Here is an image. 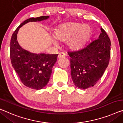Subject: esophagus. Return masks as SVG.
<instances>
[{
	"label": "esophagus",
	"instance_id": "esophagus-1",
	"mask_svg": "<svg viewBox=\"0 0 123 123\" xmlns=\"http://www.w3.org/2000/svg\"><path fill=\"white\" fill-rule=\"evenodd\" d=\"M66 56V54L64 53V52H60L58 54V57L60 58H63V57H65Z\"/></svg>",
	"mask_w": 123,
	"mask_h": 123
}]
</instances>
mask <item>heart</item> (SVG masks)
<instances>
[{"mask_svg":"<svg viewBox=\"0 0 123 123\" xmlns=\"http://www.w3.org/2000/svg\"><path fill=\"white\" fill-rule=\"evenodd\" d=\"M92 31L90 27L77 23H69L61 26L54 33L56 39L66 41L68 47L72 50H78L84 45L90 38ZM54 43L56 44L54 41Z\"/></svg>","mask_w":123,"mask_h":123,"instance_id":"b5f03b06","label":"heart"}]
</instances>
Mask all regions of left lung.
Returning <instances> with one entry per match:
<instances>
[{"label":"left lung","instance_id":"left-lung-1","mask_svg":"<svg viewBox=\"0 0 123 123\" xmlns=\"http://www.w3.org/2000/svg\"><path fill=\"white\" fill-rule=\"evenodd\" d=\"M97 39L75 51H69L73 82L79 89L94 86L108 67L111 56V40L102 28Z\"/></svg>","mask_w":123,"mask_h":123}]
</instances>
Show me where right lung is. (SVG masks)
Listing matches in <instances>:
<instances>
[{
  "label": "right lung",
  "mask_w": 123,
  "mask_h": 123,
  "mask_svg": "<svg viewBox=\"0 0 123 123\" xmlns=\"http://www.w3.org/2000/svg\"><path fill=\"white\" fill-rule=\"evenodd\" d=\"M49 17L43 16L26 19L17 27L11 38L10 56L12 67L21 82L33 89H42L47 85L58 54H37L23 49L17 42V34L19 28L27 23L42 21Z\"/></svg>",
  "instance_id": "obj_1"
}]
</instances>
